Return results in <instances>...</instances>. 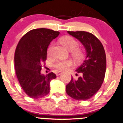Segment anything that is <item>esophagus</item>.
<instances>
[{
  "label": "esophagus",
  "instance_id": "esophagus-1",
  "mask_svg": "<svg viewBox=\"0 0 123 123\" xmlns=\"http://www.w3.org/2000/svg\"><path fill=\"white\" fill-rule=\"evenodd\" d=\"M61 73H62L61 72H57L56 73V74H57V76H59V75H60Z\"/></svg>",
  "mask_w": 123,
  "mask_h": 123
}]
</instances>
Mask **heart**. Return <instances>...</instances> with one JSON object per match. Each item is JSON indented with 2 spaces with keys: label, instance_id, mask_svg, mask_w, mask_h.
I'll list each match as a JSON object with an SVG mask.
<instances>
[{
  "label": "heart",
  "instance_id": "b5f03b06",
  "mask_svg": "<svg viewBox=\"0 0 123 123\" xmlns=\"http://www.w3.org/2000/svg\"><path fill=\"white\" fill-rule=\"evenodd\" d=\"M61 43L68 50L73 51L72 55L76 60L79 61L83 57V53L79 49H76L79 46V42L71 36H68L63 37L61 40ZM54 43H51L48 47L47 53L48 55H51L52 54ZM73 65V62L71 60H58L54 64V66L60 71H65Z\"/></svg>",
  "mask_w": 123,
  "mask_h": 123
}]
</instances>
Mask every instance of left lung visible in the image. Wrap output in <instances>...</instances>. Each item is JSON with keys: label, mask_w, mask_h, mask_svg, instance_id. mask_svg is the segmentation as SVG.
<instances>
[{"label": "left lung", "mask_w": 123, "mask_h": 123, "mask_svg": "<svg viewBox=\"0 0 123 123\" xmlns=\"http://www.w3.org/2000/svg\"><path fill=\"white\" fill-rule=\"evenodd\" d=\"M83 44L86 56L76 69L81 76L77 79L72 77L66 86V92L77 101H86L95 95L102 86L106 69V58L104 46L92 33L85 31H68Z\"/></svg>", "instance_id": "1"}]
</instances>
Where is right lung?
<instances>
[{
    "label": "right lung",
    "instance_id": "add662e5",
    "mask_svg": "<svg viewBox=\"0 0 123 123\" xmlns=\"http://www.w3.org/2000/svg\"><path fill=\"white\" fill-rule=\"evenodd\" d=\"M59 34L46 28L32 29L18 42L14 55L15 73L22 90L30 98H43L50 92V81L56 75L53 72L44 75L41 69L47 59L48 46Z\"/></svg>",
    "mask_w": 123,
    "mask_h": 123
}]
</instances>
